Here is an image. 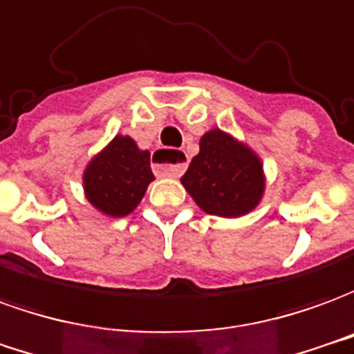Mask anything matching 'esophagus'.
Segmentation results:
<instances>
[{
  "label": "esophagus",
  "mask_w": 354,
  "mask_h": 354,
  "mask_svg": "<svg viewBox=\"0 0 354 354\" xmlns=\"http://www.w3.org/2000/svg\"><path fill=\"white\" fill-rule=\"evenodd\" d=\"M156 169L164 177H179L187 169V160L183 152L171 150H158L156 152Z\"/></svg>",
  "instance_id": "obj_1"
}]
</instances>
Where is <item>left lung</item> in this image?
I'll list each match as a JSON object with an SVG mask.
<instances>
[{
    "instance_id": "8db88e82",
    "label": "left lung",
    "mask_w": 354,
    "mask_h": 354,
    "mask_svg": "<svg viewBox=\"0 0 354 354\" xmlns=\"http://www.w3.org/2000/svg\"><path fill=\"white\" fill-rule=\"evenodd\" d=\"M183 187L205 213L240 217L257 207L265 192L259 156L232 135L212 129L181 177Z\"/></svg>"
}]
</instances>
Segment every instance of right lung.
Returning <instances> with one entry per match:
<instances>
[{
  "mask_svg": "<svg viewBox=\"0 0 354 354\" xmlns=\"http://www.w3.org/2000/svg\"><path fill=\"white\" fill-rule=\"evenodd\" d=\"M152 181L150 152L139 149L127 135H116L84 171L85 198L110 217L129 215Z\"/></svg>",
  "mask_w": 354,
  "mask_h": 354,
  "instance_id": "obj_1",
  "label": "right lung"
}]
</instances>
